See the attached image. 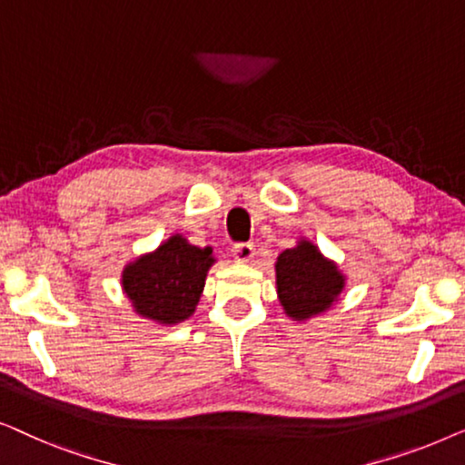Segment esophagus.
<instances>
[{
  "mask_svg": "<svg viewBox=\"0 0 465 465\" xmlns=\"http://www.w3.org/2000/svg\"><path fill=\"white\" fill-rule=\"evenodd\" d=\"M253 253H256V247L253 243H234L232 245V256L237 262H250L253 258Z\"/></svg>",
  "mask_w": 465,
  "mask_h": 465,
  "instance_id": "esophagus-1",
  "label": "esophagus"
}]
</instances>
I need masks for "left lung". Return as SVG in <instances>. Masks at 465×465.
Returning a JSON list of instances; mask_svg holds the SVG:
<instances>
[{
    "instance_id": "obj_1",
    "label": "left lung",
    "mask_w": 465,
    "mask_h": 465,
    "mask_svg": "<svg viewBox=\"0 0 465 465\" xmlns=\"http://www.w3.org/2000/svg\"><path fill=\"white\" fill-rule=\"evenodd\" d=\"M277 292L285 313L294 320L320 315L341 294L345 279L315 245L301 241L277 258Z\"/></svg>"
}]
</instances>
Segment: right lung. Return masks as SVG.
<instances>
[{"mask_svg": "<svg viewBox=\"0 0 465 465\" xmlns=\"http://www.w3.org/2000/svg\"><path fill=\"white\" fill-rule=\"evenodd\" d=\"M213 264L212 247L190 245L180 234L124 269L123 285L139 315L161 323L188 320Z\"/></svg>", "mask_w": 465, "mask_h": 465, "instance_id": "1", "label": "right lung"}]
</instances>
